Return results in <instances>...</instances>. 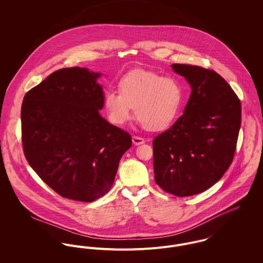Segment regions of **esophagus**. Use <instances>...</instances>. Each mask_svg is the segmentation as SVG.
Here are the masks:
<instances>
[{"label":"esophagus","mask_w":263,"mask_h":263,"mask_svg":"<svg viewBox=\"0 0 263 263\" xmlns=\"http://www.w3.org/2000/svg\"><path fill=\"white\" fill-rule=\"evenodd\" d=\"M132 140H133L134 145H136V146H140V145H142V144L145 143V140H144L143 138H140V137H137V136H134V137L132 138Z\"/></svg>","instance_id":"1"}]
</instances>
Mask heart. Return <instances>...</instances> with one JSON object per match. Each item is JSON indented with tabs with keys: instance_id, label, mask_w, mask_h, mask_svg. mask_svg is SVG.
<instances>
[{
	"instance_id": "obj_1",
	"label": "heart",
	"mask_w": 263,
	"mask_h": 263,
	"mask_svg": "<svg viewBox=\"0 0 263 263\" xmlns=\"http://www.w3.org/2000/svg\"><path fill=\"white\" fill-rule=\"evenodd\" d=\"M119 92L109 90L104 95V107L108 119L115 125H122L133 116L144 127L161 130L169 126L178 116L182 105V88L172 78L149 71H135L124 76Z\"/></svg>"
}]
</instances>
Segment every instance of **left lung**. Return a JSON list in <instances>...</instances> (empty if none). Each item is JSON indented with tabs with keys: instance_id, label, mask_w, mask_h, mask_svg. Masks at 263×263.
I'll return each instance as SVG.
<instances>
[{
	"instance_id": "left-lung-1",
	"label": "left lung",
	"mask_w": 263,
	"mask_h": 263,
	"mask_svg": "<svg viewBox=\"0 0 263 263\" xmlns=\"http://www.w3.org/2000/svg\"><path fill=\"white\" fill-rule=\"evenodd\" d=\"M172 70L185 78L191 94L183 114L153 141L156 183L176 196L212 187L229 169L241 125V103L224 78L182 64Z\"/></svg>"
}]
</instances>
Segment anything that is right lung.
Listing matches in <instances>:
<instances>
[{
	"label": "right lung",
	"mask_w": 263,
	"mask_h": 263,
	"mask_svg": "<svg viewBox=\"0 0 263 263\" xmlns=\"http://www.w3.org/2000/svg\"><path fill=\"white\" fill-rule=\"evenodd\" d=\"M100 76L79 67L55 71L26 93L21 108L29 165L57 193L85 202L109 191L132 147L129 134L100 115Z\"/></svg>",
	"instance_id": "obj_1"
}]
</instances>
